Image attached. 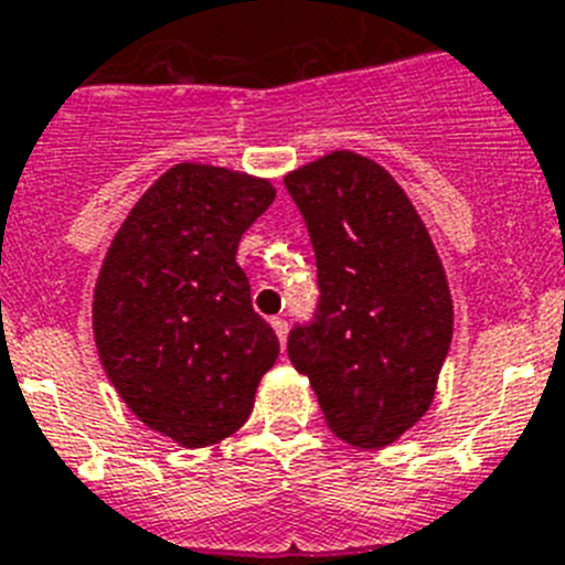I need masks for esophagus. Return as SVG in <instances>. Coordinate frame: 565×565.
Here are the masks:
<instances>
[{"label":"esophagus","mask_w":565,"mask_h":565,"mask_svg":"<svg viewBox=\"0 0 565 565\" xmlns=\"http://www.w3.org/2000/svg\"><path fill=\"white\" fill-rule=\"evenodd\" d=\"M270 327H273V332L278 334V340H281V345L287 343V320H284V318H273Z\"/></svg>","instance_id":"obj_1"}]
</instances>
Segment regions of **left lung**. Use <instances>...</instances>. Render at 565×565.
<instances>
[{
	"mask_svg": "<svg viewBox=\"0 0 565 565\" xmlns=\"http://www.w3.org/2000/svg\"><path fill=\"white\" fill-rule=\"evenodd\" d=\"M318 262L320 303L287 340L329 430L380 450L434 403L454 338V301L428 227L399 182L354 151L284 177Z\"/></svg>",
	"mask_w": 565,
	"mask_h": 565,
	"instance_id": "1",
	"label": "left lung"
}]
</instances>
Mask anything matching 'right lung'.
Here are the masks:
<instances>
[{"label":"right lung","mask_w":565,"mask_h":565,"mask_svg":"<svg viewBox=\"0 0 565 565\" xmlns=\"http://www.w3.org/2000/svg\"><path fill=\"white\" fill-rule=\"evenodd\" d=\"M273 200L264 177L180 162L137 200L98 273L106 377L137 419L188 450L236 434L278 360L236 264L242 233Z\"/></svg>","instance_id":"obj_1"}]
</instances>
